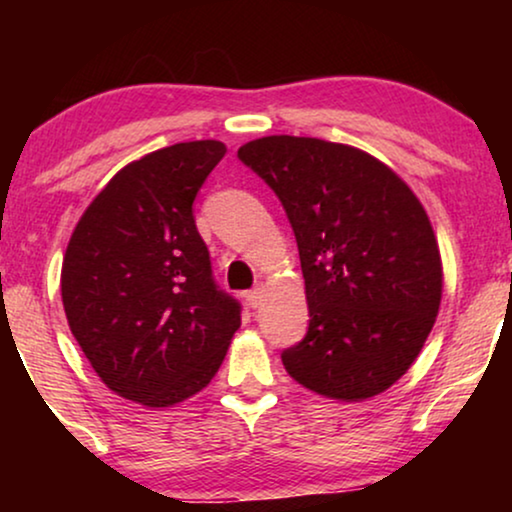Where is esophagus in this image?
<instances>
[{"instance_id": "34e87169", "label": "esophagus", "mask_w": 512, "mask_h": 512, "mask_svg": "<svg viewBox=\"0 0 512 512\" xmlns=\"http://www.w3.org/2000/svg\"><path fill=\"white\" fill-rule=\"evenodd\" d=\"M263 293H265V284H256L254 289L247 293V303L251 307H258V305H261V300H263Z\"/></svg>"}]
</instances>
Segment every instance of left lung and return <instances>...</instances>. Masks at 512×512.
I'll use <instances>...</instances> for the list:
<instances>
[{"label": "left lung", "instance_id": "8db88e82", "mask_svg": "<svg viewBox=\"0 0 512 512\" xmlns=\"http://www.w3.org/2000/svg\"><path fill=\"white\" fill-rule=\"evenodd\" d=\"M282 202L298 242L310 326L282 352L305 389L335 401L382 394L429 338L443 263L422 202L370 153L317 137L240 146Z\"/></svg>", "mask_w": 512, "mask_h": 512}]
</instances>
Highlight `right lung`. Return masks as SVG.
<instances>
[{"label": "right lung", "mask_w": 512, "mask_h": 512, "mask_svg": "<svg viewBox=\"0 0 512 512\" xmlns=\"http://www.w3.org/2000/svg\"><path fill=\"white\" fill-rule=\"evenodd\" d=\"M226 156L216 139L165 146L125 165L76 223L62 305L100 380L146 408L205 389L240 328L216 286L193 200Z\"/></svg>", "instance_id": "add662e5"}]
</instances>
